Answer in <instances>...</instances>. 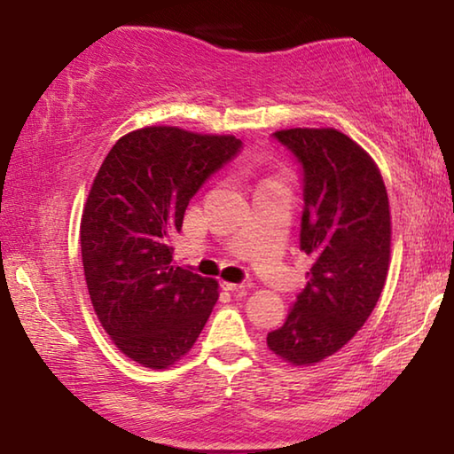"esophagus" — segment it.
Here are the masks:
<instances>
[{"label": "esophagus", "instance_id": "1", "mask_svg": "<svg viewBox=\"0 0 454 454\" xmlns=\"http://www.w3.org/2000/svg\"><path fill=\"white\" fill-rule=\"evenodd\" d=\"M222 286H224V290H230V292H240V290H246L252 286V282H240V284H234V282H222Z\"/></svg>", "mask_w": 454, "mask_h": 454}]
</instances>
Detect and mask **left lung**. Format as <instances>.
Here are the masks:
<instances>
[{"instance_id":"obj_1","label":"left lung","mask_w":454,"mask_h":454,"mask_svg":"<svg viewBox=\"0 0 454 454\" xmlns=\"http://www.w3.org/2000/svg\"><path fill=\"white\" fill-rule=\"evenodd\" d=\"M272 136L301 170V250L314 264L286 322L266 342L292 364H314L340 350L379 302L390 260L388 196L372 158L338 129Z\"/></svg>"}]
</instances>
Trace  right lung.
I'll return each mask as SVG.
<instances>
[{
    "mask_svg": "<svg viewBox=\"0 0 454 454\" xmlns=\"http://www.w3.org/2000/svg\"><path fill=\"white\" fill-rule=\"evenodd\" d=\"M240 150L234 136L153 126L120 137L99 168L80 228L83 274L106 333L136 363L174 364L218 301L216 280L172 266L170 238Z\"/></svg>",
    "mask_w": 454,
    "mask_h": 454,
    "instance_id": "right-lung-1",
    "label": "right lung"
}]
</instances>
